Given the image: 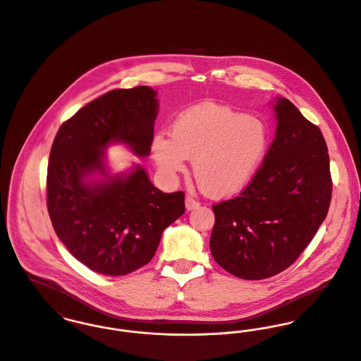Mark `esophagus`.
<instances>
[{
	"mask_svg": "<svg viewBox=\"0 0 361 361\" xmlns=\"http://www.w3.org/2000/svg\"><path fill=\"white\" fill-rule=\"evenodd\" d=\"M200 202L191 198V197H187L185 198V209L187 210H194V209H198L200 207Z\"/></svg>",
	"mask_w": 361,
	"mask_h": 361,
	"instance_id": "obj_1",
	"label": "esophagus"
}]
</instances>
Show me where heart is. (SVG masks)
Segmentation results:
<instances>
[{"instance_id": "b5f03b06", "label": "heart", "mask_w": 361, "mask_h": 361, "mask_svg": "<svg viewBox=\"0 0 361 361\" xmlns=\"http://www.w3.org/2000/svg\"><path fill=\"white\" fill-rule=\"evenodd\" d=\"M170 135L152 138V157L169 176L192 171L203 191L213 198H231L242 192L264 161L270 148L267 123L228 106L202 104L180 114Z\"/></svg>"}]
</instances>
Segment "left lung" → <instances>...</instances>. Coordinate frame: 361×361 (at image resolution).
<instances>
[{
    "mask_svg": "<svg viewBox=\"0 0 361 361\" xmlns=\"http://www.w3.org/2000/svg\"><path fill=\"white\" fill-rule=\"evenodd\" d=\"M276 138L240 197L213 204L210 252L242 280L288 269L325 220L332 181L325 140L286 98L276 97Z\"/></svg>",
    "mask_w": 361,
    "mask_h": 361,
    "instance_id": "obj_1",
    "label": "left lung"
}]
</instances>
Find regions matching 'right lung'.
I'll return each instance as SVG.
<instances>
[{
    "instance_id": "add662e5",
    "label": "right lung",
    "mask_w": 361,
    "mask_h": 361,
    "mask_svg": "<svg viewBox=\"0 0 361 361\" xmlns=\"http://www.w3.org/2000/svg\"><path fill=\"white\" fill-rule=\"evenodd\" d=\"M147 85L114 90L65 121L54 140L47 206L66 249L88 269L126 276L154 257L163 231L184 214V192L163 194L133 163L112 173L106 149L123 144L135 157L151 152L159 112Z\"/></svg>"
}]
</instances>
